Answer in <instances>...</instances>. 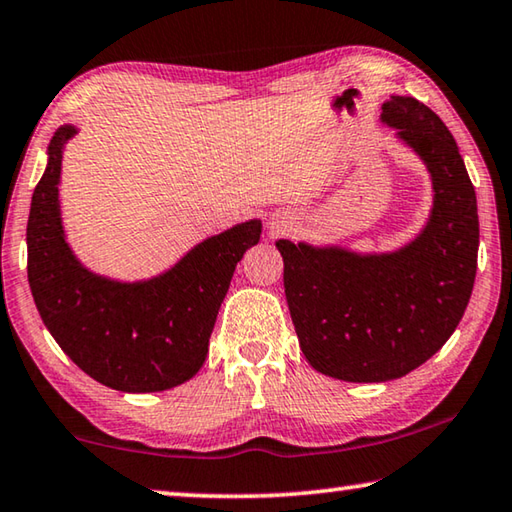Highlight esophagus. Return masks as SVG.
I'll list each match as a JSON object with an SVG mask.
<instances>
[{"instance_id":"esophagus-1","label":"esophagus","mask_w":512,"mask_h":512,"mask_svg":"<svg viewBox=\"0 0 512 512\" xmlns=\"http://www.w3.org/2000/svg\"><path fill=\"white\" fill-rule=\"evenodd\" d=\"M268 230H271V235H284V232L289 230V216H273V219L268 221Z\"/></svg>"}]
</instances>
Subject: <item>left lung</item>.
<instances>
[{
  "label": "left lung",
  "instance_id": "1",
  "mask_svg": "<svg viewBox=\"0 0 512 512\" xmlns=\"http://www.w3.org/2000/svg\"><path fill=\"white\" fill-rule=\"evenodd\" d=\"M381 121L427 164L433 207L424 230L393 253L275 241L300 350L343 381H388L431 359L472 296L479 253L476 194L452 133L413 97H391Z\"/></svg>",
  "mask_w": 512,
  "mask_h": 512
}]
</instances>
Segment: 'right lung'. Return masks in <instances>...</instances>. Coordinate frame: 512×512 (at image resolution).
Listing matches in <instances>:
<instances>
[{
  "label": "right lung",
  "instance_id": "right-lung-1",
  "mask_svg": "<svg viewBox=\"0 0 512 512\" xmlns=\"http://www.w3.org/2000/svg\"><path fill=\"white\" fill-rule=\"evenodd\" d=\"M76 126L49 142L47 169L27 223L29 287L42 323L85 375L121 393L167 391L192 379L232 273L262 235L250 219L201 241L176 266L144 282H117L85 268L65 241L58 183Z\"/></svg>",
  "mask_w": 512,
  "mask_h": 512
}]
</instances>
